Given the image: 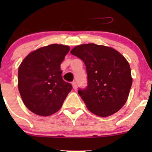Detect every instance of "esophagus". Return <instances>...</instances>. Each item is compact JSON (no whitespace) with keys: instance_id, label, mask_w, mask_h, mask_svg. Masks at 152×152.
<instances>
[{"instance_id":"obj_1","label":"esophagus","mask_w":152,"mask_h":152,"mask_svg":"<svg viewBox=\"0 0 152 152\" xmlns=\"http://www.w3.org/2000/svg\"><path fill=\"white\" fill-rule=\"evenodd\" d=\"M72 85H73V89H74V90H76V88H77V85H76V82H72Z\"/></svg>"}]
</instances>
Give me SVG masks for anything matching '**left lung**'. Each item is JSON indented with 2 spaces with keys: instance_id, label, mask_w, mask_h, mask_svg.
<instances>
[{
  "instance_id": "1",
  "label": "left lung",
  "mask_w": 152,
  "mask_h": 152,
  "mask_svg": "<svg viewBox=\"0 0 152 152\" xmlns=\"http://www.w3.org/2000/svg\"><path fill=\"white\" fill-rule=\"evenodd\" d=\"M70 53L86 66L87 86L78 93L87 109L100 117L117 113L126 102L132 84L126 59L113 48L93 43L77 45Z\"/></svg>"
}]
</instances>
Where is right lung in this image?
<instances>
[{"label":"right lung","mask_w":152,"mask_h":152,"mask_svg":"<svg viewBox=\"0 0 152 152\" xmlns=\"http://www.w3.org/2000/svg\"><path fill=\"white\" fill-rule=\"evenodd\" d=\"M70 50L52 44L30 53L18 69V89L24 104L32 113L48 116L62 107L72 85L62 79L60 65Z\"/></svg>","instance_id":"add662e5"}]
</instances>
